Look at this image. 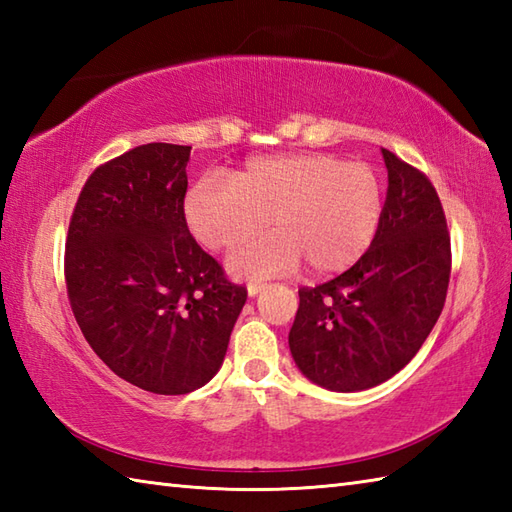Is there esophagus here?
<instances>
[{"label": "esophagus", "instance_id": "esophagus-1", "mask_svg": "<svg viewBox=\"0 0 512 512\" xmlns=\"http://www.w3.org/2000/svg\"><path fill=\"white\" fill-rule=\"evenodd\" d=\"M266 288V284H259V281H250V284L246 286V290H248V295L250 297H257L259 292H262Z\"/></svg>", "mask_w": 512, "mask_h": 512}]
</instances>
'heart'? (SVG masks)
Wrapping results in <instances>:
<instances>
[{
  "label": "heart",
  "mask_w": 512,
  "mask_h": 512,
  "mask_svg": "<svg viewBox=\"0 0 512 512\" xmlns=\"http://www.w3.org/2000/svg\"><path fill=\"white\" fill-rule=\"evenodd\" d=\"M228 182L195 184L184 198V220L213 253L259 237L270 220L273 237L228 259L235 277H273L301 262L310 275L343 273L372 246L385 211L372 167L317 151L250 158Z\"/></svg>",
  "instance_id": "obj_1"
}]
</instances>
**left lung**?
<instances>
[{
	"label": "left lung",
	"mask_w": 512,
	"mask_h": 512,
	"mask_svg": "<svg viewBox=\"0 0 512 512\" xmlns=\"http://www.w3.org/2000/svg\"><path fill=\"white\" fill-rule=\"evenodd\" d=\"M387 200L372 246L325 284L299 288L288 343L297 367L330 391H363L398 374L447 299L451 237L431 180L383 149Z\"/></svg>",
	"instance_id": "left-lung-1"
}]
</instances>
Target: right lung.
<instances>
[{
  "instance_id": "1",
  "label": "right lung",
  "mask_w": 512,
  "mask_h": 512,
  "mask_svg": "<svg viewBox=\"0 0 512 512\" xmlns=\"http://www.w3.org/2000/svg\"><path fill=\"white\" fill-rule=\"evenodd\" d=\"M189 154L149 143L96 167L65 237L85 341L116 376L162 396L209 383L246 303L184 220Z\"/></svg>"
}]
</instances>
